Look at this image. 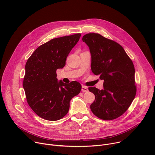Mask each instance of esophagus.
Segmentation results:
<instances>
[{
    "label": "esophagus",
    "instance_id": "esophagus-1",
    "mask_svg": "<svg viewBox=\"0 0 155 155\" xmlns=\"http://www.w3.org/2000/svg\"><path fill=\"white\" fill-rule=\"evenodd\" d=\"M81 91L86 93V92L88 91V88L87 87L82 85V86H81Z\"/></svg>",
    "mask_w": 155,
    "mask_h": 155
}]
</instances>
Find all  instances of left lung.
Returning a JSON list of instances; mask_svg holds the SVG:
<instances>
[{"label":"left lung","mask_w":155,"mask_h":155,"mask_svg":"<svg viewBox=\"0 0 155 155\" xmlns=\"http://www.w3.org/2000/svg\"><path fill=\"white\" fill-rule=\"evenodd\" d=\"M82 40L90 51L93 73L104 81L103 90L88 88L95 95L90 108L102 120L116 119L126 111L136 96L134 64L120 44L99 34H87Z\"/></svg>","instance_id":"left-lung-1"}]
</instances>
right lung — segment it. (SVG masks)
Returning a JSON list of instances; mask_svg holds the SVG:
<instances>
[{"mask_svg":"<svg viewBox=\"0 0 155 155\" xmlns=\"http://www.w3.org/2000/svg\"><path fill=\"white\" fill-rule=\"evenodd\" d=\"M81 34L53 38L38 47L25 66L23 87L27 102L40 117L56 121L67 115L70 101L78 95L81 84L58 81L56 70L62 69Z\"/></svg>","mask_w":155,"mask_h":155,"instance_id":"right-lung-1","label":"right lung"}]
</instances>
